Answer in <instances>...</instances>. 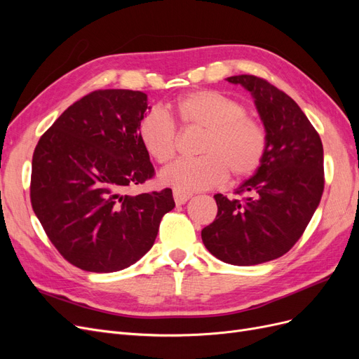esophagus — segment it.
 Returning a JSON list of instances; mask_svg holds the SVG:
<instances>
[{
	"label": "esophagus",
	"mask_w": 359,
	"mask_h": 359,
	"mask_svg": "<svg viewBox=\"0 0 359 359\" xmlns=\"http://www.w3.org/2000/svg\"><path fill=\"white\" fill-rule=\"evenodd\" d=\"M191 198V194L189 193H182V191H173V199H175L177 205H184L189 199Z\"/></svg>",
	"instance_id": "obj_1"
}]
</instances>
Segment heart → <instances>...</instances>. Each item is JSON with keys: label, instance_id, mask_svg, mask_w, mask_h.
Segmentation results:
<instances>
[{"label": "heart", "instance_id": "heart-1", "mask_svg": "<svg viewBox=\"0 0 359 359\" xmlns=\"http://www.w3.org/2000/svg\"><path fill=\"white\" fill-rule=\"evenodd\" d=\"M184 127L205 128L199 148L202 157L178 160L160 172L163 186L177 191H199L220 186L231 173L238 178L255 175L262 166L268 136L257 119L245 115L244 106L215 90L184 94L173 103ZM137 136L144 149L158 163H168L177 153L178 133L172 119L158 109L140 119Z\"/></svg>", "mask_w": 359, "mask_h": 359}]
</instances>
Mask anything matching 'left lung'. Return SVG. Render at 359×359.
<instances>
[{
	"label": "left lung",
	"instance_id": "8db88e82",
	"mask_svg": "<svg viewBox=\"0 0 359 359\" xmlns=\"http://www.w3.org/2000/svg\"><path fill=\"white\" fill-rule=\"evenodd\" d=\"M226 81L252 94L268 148L262 166L236 189L243 201L215 194L219 211L202 241L223 262L250 266L283 256L306 231L323 193V147L286 93L253 74Z\"/></svg>",
	"mask_w": 359,
	"mask_h": 359
}]
</instances>
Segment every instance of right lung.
Wrapping results in <instances>:
<instances>
[{
  "mask_svg": "<svg viewBox=\"0 0 359 359\" xmlns=\"http://www.w3.org/2000/svg\"><path fill=\"white\" fill-rule=\"evenodd\" d=\"M142 91H93L64 111L32 156L31 205L50 243L74 266L115 273L153 247L172 190L128 194L154 177L137 136Z\"/></svg>",
  "mask_w": 359,
  "mask_h": 359,
  "instance_id": "right-lung-1",
  "label": "right lung"
}]
</instances>
